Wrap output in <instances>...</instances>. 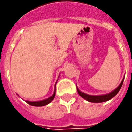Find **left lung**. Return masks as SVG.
Wrapping results in <instances>:
<instances>
[{
    "label": "left lung",
    "mask_w": 132,
    "mask_h": 132,
    "mask_svg": "<svg viewBox=\"0 0 132 132\" xmlns=\"http://www.w3.org/2000/svg\"><path fill=\"white\" fill-rule=\"evenodd\" d=\"M123 81H124V79H122L121 83L120 84V85L118 86L117 88H116L115 90H113V91H111V93H108V94H106V95H88V94H86V93H83L82 91L78 89V88H77V90L79 95L81 96L82 97H83L84 99H85L86 100L88 101V102H95V103H98V102H106L107 100H109L111 98H113L114 96H115L116 94H117L118 92H119L120 89L121 88V86L122 85V83H123Z\"/></svg>",
    "instance_id": "obj_1"
}]
</instances>
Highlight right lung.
Listing matches in <instances>:
<instances>
[{
  "label": "right lung",
  "instance_id": "add662e5",
  "mask_svg": "<svg viewBox=\"0 0 132 132\" xmlns=\"http://www.w3.org/2000/svg\"><path fill=\"white\" fill-rule=\"evenodd\" d=\"M57 84V82H56ZM56 84H55V92L53 93V95L52 96H50V97H48L47 99H45L44 100H41V101H35V102H31V101H28V100H26V102L29 104L30 105H32V106H45V105H47L48 104H49L53 99L55 96V87H56Z\"/></svg>",
  "mask_w": 132,
  "mask_h": 132
}]
</instances>
